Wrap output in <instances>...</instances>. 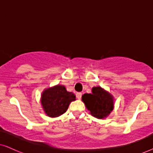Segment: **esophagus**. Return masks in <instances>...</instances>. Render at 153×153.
I'll return each mask as SVG.
<instances>
[{
  "label": "esophagus",
  "instance_id": "34e87169",
  "mask_svg": "<svg viewBox=\"0 0 153 153\" xmlns=\"http://www.w3.org/2000/svg\"><path fill=\"white\" fill-rule=\"evenodd\" d=\"M81 96H82V94H81V93H77V94H76V97H77V99H80V98H81Z\"/></svg>",
  "mask_w": 153,
  "mask_h": 153
}]
</instances>
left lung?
Wrapping results in <instances>:
<instances>
[{
	"label": "left lung",
	"instance_id": "1",
	"mask_svg": "<svg viewBox=\"0 0 153 153\" xmlns=\"http://www.w3.org/2000/svg\"><path fill=\"white\" fill-rule=\"evenodd\" d=\"M82 101L91 114L100 119L108 117L114 108L113 96L100 86L93 88L92 94L82 95Z\"/></svg>",
	"mask_w": 153,
	"mask_h": 153
}]
</instances>
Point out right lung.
Listing matches in <instances>:
<instances>
[{
    "instance_id": "1",
    "label": "right lung",
    "mask_w": 153,
    "mask_h": 153,
    "mask_svg": "<svg viewBox=\"0 0 153 153\" xmlns=\"http://www.w3.org/2000/svg\"><path fill=\"white\" fill-rule=\"evenodd\" d=\"M75 96L68 92L62 85H56L46 88L41 95V104L45 114L54 118L65 113Z\"/></svg>"
}]
</instances>
